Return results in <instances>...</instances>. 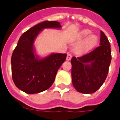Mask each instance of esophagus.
<instances>
[{
    "label": "esophagus",
    "instance_id": "obj_1",
    "mask_svg": "<svg viewBox=\"0 0 120 120\" xmlns=\"http://www.w3.org/2000/svg\"><path fill=\"white\" fill-rule=\"evenodd\" d=\"M71 58H72V55H71V54L68 53V54H67V57H66L67 61H70L71 59Z\"/></svg>",
    "mask_w": 120,
    "mask_h": 120
}]
</instances>
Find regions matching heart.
<instances>
[{
  "label": "heart",
  "mask_w": 120,
  "mask_h": 120,
  "mask_svg": "<svg viewBox=\"0 0 120 120\" xmlns=\"http://www.w3.org/2000/svg\"><path fill=\"white\" fill-rule=\"evenodd\" d=\"M91 34V30L86 29L81 32L80 35H79V38L80 39H86L89 37ZM97 42H98V38L94 35H92L88 38L86 42L83 45L77 47L76 52L77 54H79L87 52L90 50L93 49L97 44Z\"/></svg>",
  "instance_id": "heart-1"
}]
</instances>
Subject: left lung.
Returning <instances> with one entry per match:
<instances>
[{"label":"left lung","mask_w":120,"mask_h":120,"mask_svg":"<svg viewBox=\"0 0 120 120\" xmlns=\"http://www.w3.org/2000/svg\"><path fill=\"white\" fill-rule=\"evenodd\" d=\"M89 53L71 59L73 86L79 93L96 92L105 82L111 61L109 41L101 30L100 44Z\"/></svg>","instance_id":"obj_1"}]
</instances>
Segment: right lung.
Masks as SVG:
<instances>
[{"label":"right lung","instance_id":"add662e5","mask_svg":"<svg viewBox=\"0 0 120 120\" xmlns=\"http://www.w3.org/2000/svg\"><path fill=\"white\" fill-rule=\"evenodd\" d=\"M57 21H44L25 32L19 38L12 58V76L15 85L28 94L41 93L52 86L66 54H52L43 59L34 52V41L45 28H61Z\"/></svg>","mask_w":120,"mask_h":120}]
</instances>
